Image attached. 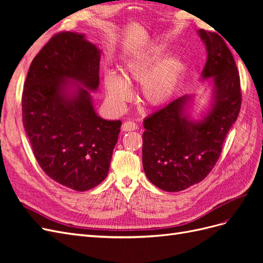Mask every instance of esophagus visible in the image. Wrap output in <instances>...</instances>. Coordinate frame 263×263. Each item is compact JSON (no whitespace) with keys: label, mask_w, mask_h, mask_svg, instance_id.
<instances>
[{"label":"esophagus","mask_w":263,"mask_h":263,"mask_svg":"<svg viewBox=\"0 0 263 263\" xmlns=\"http://www.w3.org/2000/svg\"><path fill=\"white\" fill-rule=\"evenodd\" d=\"M137 129V125L135 124L134 122H125L123 125H122V130L123 132H132V130H135Z\"/></svg>","instance_id":"esophagus-1"}]
</instances>
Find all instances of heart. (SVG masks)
Wrapping results in <instances>:
<instances>
[{"label":"heart","mask_w":263,"mask_h":263,"mask_svg":"<svg viewBox=\"0 0 263 263\" xmlns=\"http://www.w3.org/2000/svg\"><path fill=\"white\" fill-rule=\"evenodd\" d=\"M166 45L155 46L125 62L122 76L106 72L103 89L110 106L122 108L132 99L130 84L140 83L142 101L153 107L164 105L176 92L185 69L180 52L169 53Z\"/></svg>","instance_id":"obj_1"}]
</instances>
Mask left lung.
<instances>
[{
    "label": "left lung",
    "instance_id": "obj_1",
    "mask_svg": "<svg viewBox=\"0 0 263 263\" xmlns=\"http://www.w3.org/2000/svg\"><path fill=\"white\" fill-rule=\"evenodd\" d=\"M197 35L208 52L200 79H211L208 107L194 114L196 95L185 94L144 121L142 165L148 180L166 192H180L205 179L240 110L233 53L219 35L204 29Z\"/></svg>",
    "mask_w": 263,
    "mask_h": 263
}]
</instances>
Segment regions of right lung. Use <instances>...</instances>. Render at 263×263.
Instances as JSON below:
<instances>
[{
    "label": "right lung",
    "mask_w": 263,
    "mask_h": 263,
    "mask_svg": "<svg viewBox=\"0 0 263 263\" xmlns=\"http://www.w3.org/2000/svg\"><path fill=\"white\" fill-rule=\"evenodd\" d=\"M101 52L84 34L54 35L31 62L22 98L37 162L53 181L80 192L107 177L122 125L94 107Z\"/></svg>",
    "instance_id": "obj_1"
}]
</instances>
